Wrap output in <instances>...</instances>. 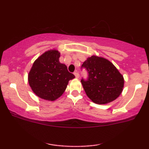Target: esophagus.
Here are the masks:
<instances>
[{
	"mask_svg": "<svg viewBox=\"0 0 149 149\" xmlns=\"http://www.w3.org/2000/svg\"><path fill=\"white\" fill-rule=\"evenodd\" d=\"M74 76H75V77H76L77 79L79 78V72H77V71H76V72H74Z\"/></svg>",
	"mask_w": 149,
	"mask_h": 149,
	"instance_id": "34e87169",
	"label": "esophagus"
}]
</instances>
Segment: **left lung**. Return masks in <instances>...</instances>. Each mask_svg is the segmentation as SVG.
Segmentation results:
<instances>
[{"label":"left lung","instance_id":"obj_1","mask_svg":"<svg viewBox=\"0 0 149 149\" xmlns=\"http://www.w3.org/2000/svg\"><path fill=\"white\" fill-rule=\"evenodd\" d=\"M88 71L87 81L81 80L89 99L97 104H106L117 98L123 91L124 78L113 63L102 57L87 58L82 65Z\"/></svg>","mask_w":149,"mask_h":149}]
</instances>
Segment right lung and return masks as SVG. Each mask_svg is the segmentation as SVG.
<instances>
[{"label": "right lung", "mask_w": 149, "mask_h": 149, "mask_svg": "<svg viewBox=\"0 0 149 149\" xmlns=\"http://www.w3.org/2000/svg\"><path fill=\"white\" fill-rule=\"evenodd\" d=\"M60 53L49 49L34 61L28 80L32 90L40 98L55 101L66 90L69 81L75 78L67 66L59 61Z\"/></svg>", "instance_id": "add662e5"}]
</instances>
